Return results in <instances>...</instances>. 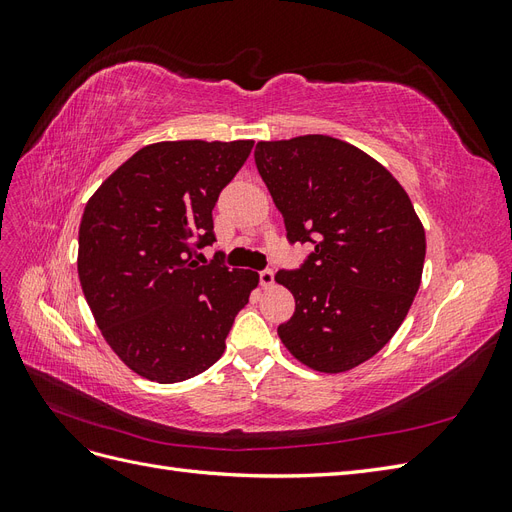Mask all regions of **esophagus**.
I'll use <instances>...</instances> for the list:
<instances>
[{"label":"esophagus","mask_w":512,"mask_h":512,"mask_svg":"<svg viewBox=\"0 0 512 512\" xmlns=\"http://www.w3.org/2000/svg\"><path fill=\"white\" fill-rule=\"evenodd\" d=\"M260 284L265 288H271L275 284V273L273 269H262L260 271Z\"/></svg>","instance_id":"34e87169"}]
</instances>
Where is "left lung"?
<instances>
[{"mask_svg":"<svg viewBox=\"0 0 512 512\" xmlns=\"http://www.w3.org/2000/svg\"><path fill=\"white\" fill-rule=\"evenodd\" d=\"M256 168L290 243H312L275 282L294 294L277 327L301 363L324 374L371 359L404 322L421 286L425 230L399 181L367 153L324 134L262 141Z\"/></svg>","mask_w":512,"mask_h":512,"instance_id":"left-lung-1","label":"left lung"}]
</instances>
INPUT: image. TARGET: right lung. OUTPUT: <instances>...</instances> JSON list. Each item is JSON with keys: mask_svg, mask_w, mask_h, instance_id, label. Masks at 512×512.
I'll list each match as a JSON object with an SVG mask.
<instances>
[{"mask_svg": "<svg viewBox=\"0 0 512 512\" xmlns=\"http://www.w3.org/2000/svg\"><path fill=\"white\" fill-rule=\"evenodd\" d=\"M254 141H166L123 162L89 198L79 277L104 339L138 376L173 384L220 359L258 286L196 252L213 245V207Z\"/></svg>", "mask_w": 512, "mask_h": 512, "instance_id": "1", "label": "right lung"}]
</instances>
